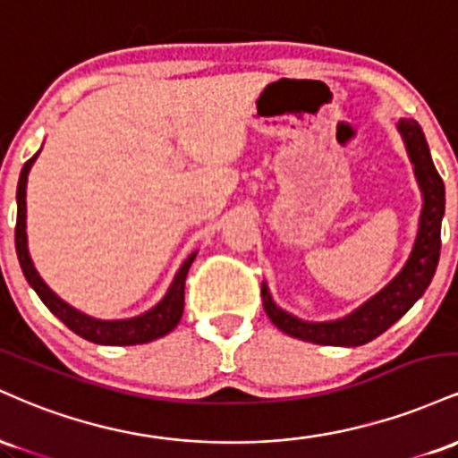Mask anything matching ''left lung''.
I'll return each mask as SVG.
<instances>
[{"mask_svg":"<svg viewBox=\"0 0 458 458\" xmlns=\"http://www.w3.org/2000/svg\"><path fill=\"white\" fill-rule=\"evenodd\" d=\"M396 127L398 133L403 135L404 146H407L409 159L413 163L415 178H418L420 191H422V213H420L418 234H415L411 254H409L403 269L396 273V277L390 284H386L377 295H372L346 317L325 320V323H310V320H301L288 314L286 310L276 306L269 286L262 284V306H265L267 317L284 334L314 344H366L386 329H390L424 295L430 280H433L439 262L441 219H444L445 208L444 181H441L439 172L435 170L433 159H430L422 127L411 118H401Z\"/></svg>","mask_w":458,"mask_h":458,"instance_id":"obj_1","label":"left lung"}]
</instances>
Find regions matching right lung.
Wrapping results in <instances>:
<instances>
[{"label": "right lung", "mask_w": 458, "mask_h": 458, "mask_svg": "<svg viewBox=\"0 0 458 458\" xmlns=\"http://www.w3.org/2000/svg\"><path fill=\"white\" fill-rule=\"evenodd\" d=\"M38 152H36L30 161H25L23 170H21V176H19L17 230H14V243H17L19 265L21 269H23L25 280H28L30 286L34 288L36 295L40 297V301H43L68 329L75 331L77 335L90 340L94 344H112V346L114 344H146L157 338H163L165 334H170V331L181 323L182 308H185L187 271L189 267H191L193 259H196V251H193V254L182 262L181 269L176 271L174 280H172L170 288H167L165 297H163L155 308H150L148 312L140 314V317H133V318L101 320V318L88 317V314L79 312V310L68 306L66 301H62V299L57 297L49 286H47L43 277L38 276L34 262L30 259L28 233H25V187H28V174L31 165H34L36 157H38Z\"/></svg>", "instance_id": "1"}]
</instances>
